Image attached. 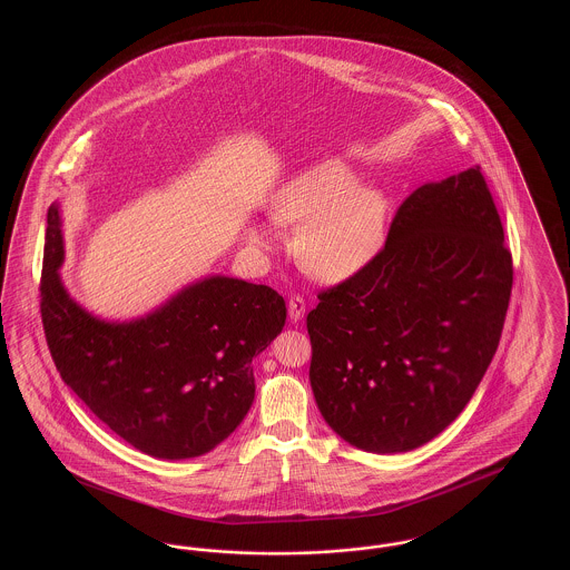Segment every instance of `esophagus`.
Returning a JSON list of instances; mask_svg holds the SVG:
<instances>
[{"instance_id": "34e87169", "label": "esophagus", "mask_w": 570, "mask_h": 570, "mask_svg": "<svg viewBox=\"0 0 570 570\" xmlns=\"http://www.w3.org/2000/svg\"><path fill=\"white\" fill-rule=\"evenodd\" d=\"M303 314H305V298L301 295H291V298H288V318H291V323H298L303 318Z\"/></svg>"}]
</instances>
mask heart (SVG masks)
Listing matches in <instances>:
<instances>
[{"label": "heart", "mask_w": 570, "mask_h": 570, "mask_svg": "<svg viewBox=\"0 0 570 570\" xmlns=\"http://www.w3.org/2000/svg\"><path fill=\"white\" fill-rule=\"evenodd\" d=\"M356 184L346 164L321 160L295 173L269 198L273 224L298 226V261L326 282L353 277L384 242L389 203L379 190ZM245 242L256 249H272L277 230L272 224H252Z\"/></svg>", "instance_id": "1"}]
</instances>
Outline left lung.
I'll return each mask as SVG.
<instances>
[{
    "label": "left lung",
    "mask_w": 570,
    "mask_h": 570,
    "mask_svg": "<svg viewBox=\"0 0 570 570\" xmlns=\"http://www.w3.org/2000/svg\"><path fill=\"white\" fill-rule=\"evenodd\" d=\"M511 288L481 166L412 191L379 254L307 314L309 382L328 428L380 455L446 430L498 351Z\"/></svg>",
    "instance_id": "8db88e82"
}]
</instances>
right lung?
<instances>
[{
    "label": "right lung",
    "instance_id": "obj_1",
    "mask_svg": "<svg viewBox=\"0 0 570 570\" xmlns=\"http://www.w3.org/2000/svg\"><path fill=\"white\" fill-rule=\"evenodd\" d=\"M40 312L55 367L105 425L158 460H190L233 434L254 402L252 358L282 333L269 286L209 275L154 312L112 323L68 295L59 205L49 209Z\"/></svg>",
    "mask_w": 570,
    "mask_h": 570
}]
</instances>
